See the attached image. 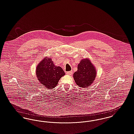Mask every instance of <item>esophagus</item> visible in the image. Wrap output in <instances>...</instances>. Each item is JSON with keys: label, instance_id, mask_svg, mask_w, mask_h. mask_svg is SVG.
Masks as SVG:
<instances>
[{"label": "esophagus", "instance_id": "1", "mask_svg": "<svg viewBox=\"0 0 134 134\" xmlns=\"http://www.w3.org/2000/svg\"><path fill=\"white\" fill-rule=\"evenodd\" d=\"M66 74L69 75H71L72 74H73V71H68V72H66Z\"/></svg>", "mask_w": 134, "mask_h": 134}]
</instances>
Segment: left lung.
<instances>
[{
	"instance_id": "left-lung-1",
	"label": "left lung",
	"mask_w": 134,
	"mask_h": 134,
	"mask_svg": "<svg viewBox=\"0 0 134 134\" xmlns=\"http://www.w3.org/2000/svg\"><path fill=\"white\" fill-rule=\"evenodd\" d=\"M96 75L94 65L88 59L81 60L77 66V70L74 74L76 84L81 87L90 86L93 82Z\"/></svg>"
}]
</instances>
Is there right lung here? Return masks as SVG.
Returning <instances> with one entry per match:
<instances>
[{"label": "right lung", "mask_w": 134, "mask_h": 134, "mask_svg": "<svg viewBox=\"0 0 134 134\" xmlns=\"http://www.w3.org/2000/svg\"><path fill=\"white\" fill-rule=\"evenodd\" d=\"M36 75L41 83L47 88L52 89L65 73L60 67L54 65L51 58L46 57L37 66Z\"/></svg>", "instance_id": "add662e5"}]
</instances>
